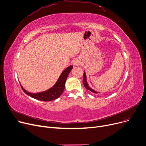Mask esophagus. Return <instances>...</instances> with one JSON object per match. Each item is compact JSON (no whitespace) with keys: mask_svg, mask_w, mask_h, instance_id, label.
I'll return each instance as SVG.
<instances>
[{"mask_svg":"<svg viewBox=\"0 0 146 146\" xmlns=\"http://www.w3.org/2000/svg\"><path fill=\"white\" fill-rule=\"evenodd\" d=\"M80 61H79V60H76V61H74V65H75V66H78V65H79L80 64Z\"/></svg>","mask_w":146,"mask_h":146,"instance_id":"esophagus-1","label":"esophagus"}]
</instances>
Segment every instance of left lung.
Listing matches in <instances>:
<instances>
[{"label":"left lung","instance_id":"8db88e82","mask_svg":"<svg viewBox=\"0 0 146 146\" xmlns=\"http://www.w3.org/2000/svg\"><path fill=\"white\" fill-rule=\"evenodd\" d=\"M83 84L84 86H85L87 89H88L89 90H90V92H93V93H94V94H98L97 92L95 91V90H93V89H92L90 88L89 87V86H88V83H87V82H86V74H85V73H84V74H83Z\"/></svg>","mask_w":146,"mask_h":146}]
</instances>
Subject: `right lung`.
I'll list each match as a JSON object with an SVG mask.
<instances>
[{
    "instance_id": "add662e5",
    "label": "right lung",
    "mask_w": 146,
    "mask_h": 146,
    "mask_svg": "<svg viewBox=\"0 0 146 146\" xmlns=\"http://www.w3.org/2000/svg\"><path fill=\"white\" fill-rule=\"evenodd\" d=\"M73 68V66L68 67L67 68L62 72L58 78L57 82L55 84V85L50 89L46 90L42 92L37 93V94H32L29 93L26 91L22 86L21 88L24 92L34 99L40 100L42 101H51L58 98L64 91L65 88V83L67 79L68 73L70 72L72 69Z\"/></svg>"
}]
</instances>
